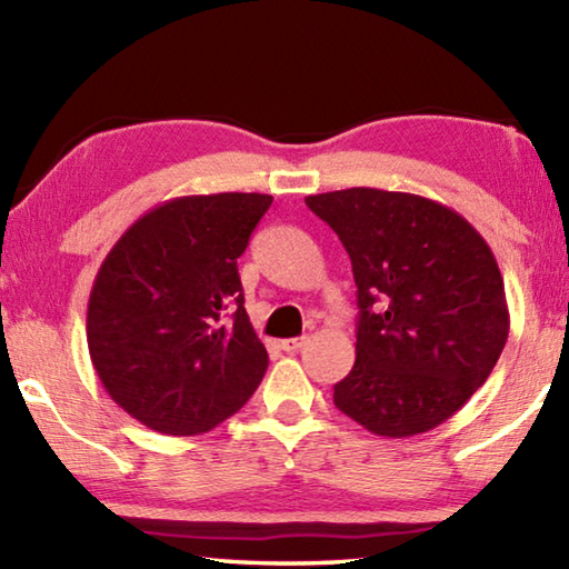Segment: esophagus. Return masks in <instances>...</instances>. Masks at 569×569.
I'll use <instances>...</instances> for the list:
<instances>
[{
	"label": "esophagus",
	"instance_id": "obj_1",
	"mask_svg": "<svg viewBox=\"0 0 569 569\" xmlns=\"http://www.w3.org/2000/svg\"><path fill=\"white\" fill-rule=\"evenodd\" d=\"M306 336H298V339H286V341H281V349L286 351V353H296L298 349H303L306 346Z\"/></svg>",
	"mask_w": 569,
	"mask_h": 569
}]
</instances>
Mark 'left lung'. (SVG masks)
Masks as SVG:
<instances>
[{"instance_id":"1","label":"left lung","mask_w":569,"mask_h":569,"mask_svg":"<svg viewBox=\"0 0 569 569\" xmlns=\"http://www.w3.org/2000/svg\"><path fill=\"white\" fill-rule=\"evenodd\" d=\"M351 258L359 329L333 403L379 437L439 427L492 373L509 333L492 248L437 200L379 188L308 196Z\"/></svg>"}]
</instances>
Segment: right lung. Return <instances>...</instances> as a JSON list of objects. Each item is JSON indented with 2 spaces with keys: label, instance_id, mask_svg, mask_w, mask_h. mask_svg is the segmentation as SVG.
I'll return each mask as SVG.
<instances>
[{
  "label": "right lung",
  "instance_id": "right-lung-1",
  "mask_svg": "<svg viewBox=\"0 0 569 569\" xmlns=\"http://www.w3.org/2000/svg\"><path fill=\"white\" fill-rule=\"evenodd\" d=\"M273 198L186 196L152 208L104 258L88 303V349L114 403L170 437L210 431L268 369L248 321L238 258Z\"/></svg>",
  "mask_w": 569,
  "mask_h": 569
}]
</instances>
